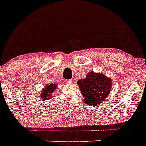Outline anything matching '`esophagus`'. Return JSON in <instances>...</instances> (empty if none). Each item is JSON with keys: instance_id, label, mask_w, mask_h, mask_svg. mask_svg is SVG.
<instances>
[{"instance_id": "1", "label": "esophagus", "mask_w": 146, "mask_h": 146, "mask_svg": "<svg viewBox=\"0 0 146 146\" xmlns=\"http://www.w3.org/2000/svg\"><path fill=\"white\" fill-rule=\"evenodd\" d=\"M73 81L72 79H70V80H68V81H67V83H68V84H72L73 83Z\"/></svg>"}]
</instances>
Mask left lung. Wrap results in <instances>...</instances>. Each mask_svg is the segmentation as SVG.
Instances as JSON below:
<instances>
[{
    "mask_svg": "<svg viewBox=\"0 0 146 146\" xmlns=\"http://www.w3.org/2000/svg\"><path fill=\"white\" fill-rule=\"evenodd\" d=\"M81 92L84 96V101L88 106H97L108 99L112 88V82L109 78L102 74H87L86 77L78 80Z\"/></svg>",
    "mask_w": 146,
    "mask_h": 146,
    "instance_id": "obj_1",
    "label": "left lung"
}]
</instances>
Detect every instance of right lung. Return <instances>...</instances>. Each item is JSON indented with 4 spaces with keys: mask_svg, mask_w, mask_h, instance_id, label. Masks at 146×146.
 Masks as SVG:
<instances>
[{
    "mask_svg": "<svg viewBox=\"0 0 146 146\" xmlns=\"http://www.w3.org/2000/svg\"><path fill=\"white\" fill-rule=\"evenodd\" d=\"M56 87V84H54V83H51L45 87V89L42 90V93H40V96H42V99L43 100L50 99L52 95L53 94L54 92L55 91Z\"/></svg>",
    "mask_w": 146,
    "mask_h": 146,
    "instance_id": "add662e5",
    "label": "right lung"
}]
</instances>
